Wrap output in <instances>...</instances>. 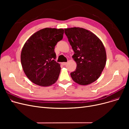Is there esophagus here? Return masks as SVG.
Masks as SVG:
<instances>
[{"mask_svg": "<svg viewBox=\"0 0 129 129\" xmlns=\"http://www.w3.org/2000/svg\"><path fill=\"white\" fill-rule=\"evenodd\" d=\"M67 62H63V63H62L61 64H62L63 65H66V64H67Z\"/></svg>", "mask_w": 129, "mask_h": 129, "instance_id": "34e87169", "label": "esophagus"}]
</instances>
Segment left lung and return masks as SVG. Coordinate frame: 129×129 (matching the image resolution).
<instances>
[{
	"mask_svg": "<svg viewBox=\"0 0 129 129\" xmlns=\"http://www.w3.org/2000/svg\"><path fill=\"white\" fill-rule=\"evenodd\" d=\"M64 30L75 53L72 57L77 64L75 71L71 73L72 78L81 85L95 82L106 64V52L103 42L94 33L82 28Z\"/></svg>",
	"mask_w": 129,
	"mask_h": 129,
	"instance_id": "left-lung-1",
	"label": "left lung"
}]
</instances>
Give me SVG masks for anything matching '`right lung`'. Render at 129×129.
Wrapping results in <instances>:
<instances>
[{
  "label": "right lung",
  "mask_w": 129,
  "mask_h": 129,
  "mask_svg": "<svg viewBox=\"0 0 129 129\" xmlns=\"http://www.w3.org/2000/svg\"><path fill=\"white\" fill-rule=\"evenodd\" d=\"M64 29L46 28L32 35L21 53L23 70L32 83L47 87L55 83L60 72L54 48L63 39Z\"/></svg>",
  "instance_id": "1"
}]
</instances>
